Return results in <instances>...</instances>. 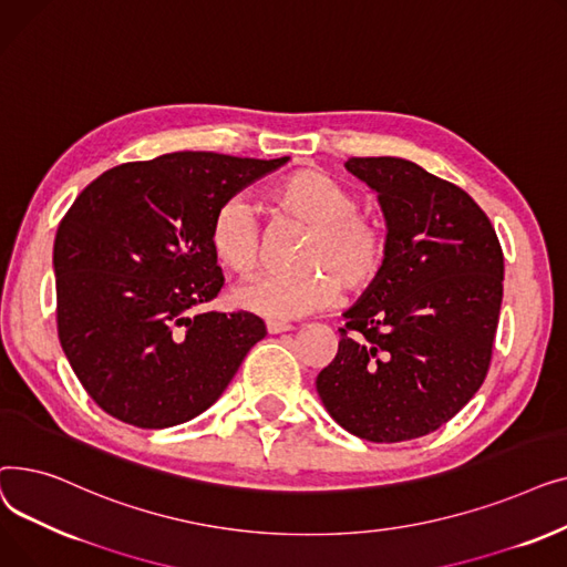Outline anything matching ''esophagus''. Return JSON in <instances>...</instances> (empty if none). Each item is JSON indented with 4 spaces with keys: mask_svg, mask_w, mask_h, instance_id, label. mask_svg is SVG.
Returning <instances> with one entry per match:
<instances>
[{
    "mask_svg": "<svg viewBox=\"0 0 567 567\" xmlns=\"http://www.w3.org/2000/svg\"><path fill=\"white\" fill-rule=\"evenodd\" d=\"M266 331L271 333V336L287 333V331H291V323H287V321H276V319H268V321H266Z\"/></svg>",
    "mask_w": 567,
    "mask_h": 567,
    "instance_id": "obj_1",
    "label": "esophagus"
}]
</instances>
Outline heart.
Wrapping results in <instances>:
<instances>
[{
    "label": "heart",
    "instance_id": "heart-1",
    "mask_svg": "<svg viewBox=\"0 0 567 567\" xmlns=\"http://www.w3.org/2000/svg\"><path fill=\"white\" fill-rule=\"evenodd\" d=\"M276 212L308 229L296 257L293 276H271L241 285L238 308L268 319H299L338 303L340 287L349 296L372 289L389 261V234L381 220L359 212V199L340 178L303 167L285 174L268 193ZM214 257L238 276L257 271L261 259L259 227L241 197L223 202L208 227Z\"/></svg>",
    "mask_w": 567,
    "mask_h": 567
}]
</instances>
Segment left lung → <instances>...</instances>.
<instances>
[{"mask_svg": "<svg viewBox=\"0 0 567 567\" xmlns=\"http://www.w3.org/2000/svg\"><path fill=\"white\" fill-rule=\"evenodd\" d=\"M379 199L389 261L342 317L317 393L347 432L374 443L425 436L483 385L503 299L496 231L462 188L404 158H349Z\"/></svg>", "mask_w": 567, "mask_h": 567, "instance_id": "obj_1", "label": "left lung"}]
</instances>
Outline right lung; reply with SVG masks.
<instances>
[{"mask_svg": "<svg viewBox=\"0 0 567 567\" xmlns=\"http://www.w3.org/2000/svg\"><path fill=\"white\" fill-rule=\"evenodd\" d=\"M289 161L176 152L103 172L54 236L56 333L84 391L116 421L182 425L212 406L266 336L252 312H206L225 278L216 208Z\"/></svg>", "mask_w": 567, "mask_h": 567, "instance_id": "1", "label": "right lung"}]
</instances>
